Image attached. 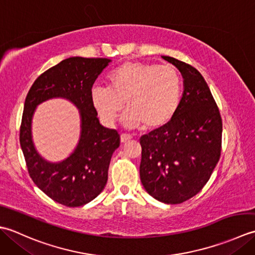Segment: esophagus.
I'll return each mask as SVG.
<instances>
[{
	"mask_svg": "<svg viewBox=\"0 0 255 255\" xmlns=\"http://www.w3.org/2000/svg\"><path fill=\"white\" fill-rule=\"evenodd\" d=\"M131 138H132V136H131V135H128V134H121V137H120L121 143H127Z\"/></svg>",
	"mask_w": 255,
	"mask_h": 255,
	"instance_id": "1",
	"label": "esophagus"
}]
</instances>
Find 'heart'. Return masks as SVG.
I'll return each instance as SVG.
<instances>
[{
  "label": "heart",
  "mask_w": 255,
  "mask_h": 255,
  "mask_svg": "<svg viewBox=\"0 0 255 255\" xmlns=\"http://www.w3.org/2000/svg\"><path fill=\"white\" fill-rule=\"evenodd\" d=\"M110 89L96 86L91 105L107 127L116 123L127 103L124 126L154 129L167 124L179 107L181 80L171 66L128 61L108 76Z\"/></svg>",
  "instance_id": "1"
}]
</instances>
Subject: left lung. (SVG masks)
I'll return each mask as SVG.
<instances>
[{"label":"left lung","mask_w":255,"mask_h":255,"mask_svg":"<svg viewBox=\"0 0 255 255\" xmlns=\"http://www.w3.org/2000/svg\"><path fill=\"white\" fill-rule=\"evenodd\" d=\"M183 77L184 91L173 119L141 137L139 177L156 200L181 204L202 189L221 152L222 121L219 109L200 72L169 56Z\"/></svg>","instance_id":"1"}]
</instances>
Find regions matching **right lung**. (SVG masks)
Instances as JSON below:
<instances>
[{
	"label": "right lung",
	"instance_id": "add662e5",
	"mask_svg": "<svg viewBox=\"0 0 255 255\" xmlns=\"http://www.w3.org/2000/svg\"><path fill=\"white\" fill-rule=\"evenodd\" d=\"M112 60L70 57L35 80L24 103L19 143L30 178L49 198L67 207H80L100 195L108 181L112 154L120 135L99 122L90 101L92 86ZM50 98H65L80 111L81 136L65 160L49 162L35 149L31 123L37 107Z\"/></svg>",
	"mask_w": 255,
	"mask_h": 255
}]
</instances>
